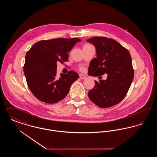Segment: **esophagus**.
I'll list each match as a JSON object with an SVG mask.
<instances>
[{"mask_svg": "<svg viewBox=\"0 0 157 157\" xmlns=\"http://www.w3.org/2000/svg\"><path fill=\"white\" fill-rule=\"evenodd\" d=\"M80 78L81 79H86V77L85 75H80Z\"/></svg>", "mask_w": 157, "mask_h": 157, "instance_id": "esophagus-1", "label": "esophagus"}]
</instances>
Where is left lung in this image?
I'll list each match as a JSON object with an SVG mask.
<instances>
[{"instance_id": "obj_1", "label": "left lung", "mask_w": 157, "mask_h": 157, "mask_svg": "<svg viewBox=\"0 0 157 157\" xmlns=\"http://www.w3.org/2000/svg\"><path fill=\"white\" fill-rule=\"evenodd\" d=\"M86 41L95 46L97 53V58L90 62L88 75H107L106 80L95 81L94 88L88 92L90 100L102 108L118 104L127 95L134 79L130 53L110 38L92 37Z\"/></svg>"}]
</instances>
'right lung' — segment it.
<instances>
[{"mask_svg":"<svg viewBox=\"0 0 157 157\" xmlns=\"http://www.w3.org/2000/svg\"><path fill=\"white\" fill-rule=\"evenodd\" d=\"M81 41L78 38L40 40L26 53L24 74L30 91L39 100L55 104L67 97L79 75L71 71L67 74H60V78L58 79L57 62H67V53Z\"/></svg>","mask_w":157,"mask_h":157,"instance_id":"right-lung-1","label":"right lung"}]
</instances>
